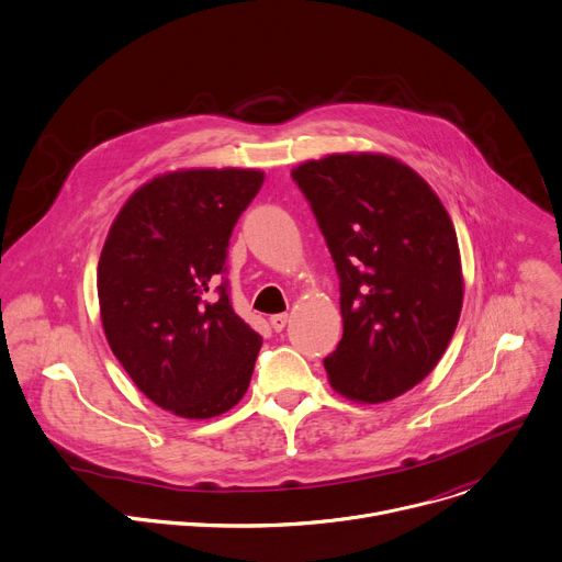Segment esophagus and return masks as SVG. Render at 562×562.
I'll return each mask as SVG.
<instances>
[{"mask_svg": "<svg viewBox=\"0 0 562 562\" xmlns=\"http://www.w3.org/2000/svg\"><path fill=\"white\" fill-rule=\"evenodd\" d=\"M286 323H289V313H278V315H271V327H273L276 331H282V329L286 327Z\"/></svg>", "mask_w": 562, "mask_h": 562, "instance_id": "esophagus-1", "label": "esophagus"}]
</instances>
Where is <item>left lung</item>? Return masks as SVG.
Returning a JSON list of instances; mask_svg holds the SVG:
<instances>
[{
  "mask_svg": "<svg viewBox=\"0 0 562 562\" xmlns=\"http://www.w3.org/2000/svg\"><path fill=\"white\" fill-rule=\"evenodd\" d=\"M340 278L342 340L325 358L331 386L386 403L442 358L462 308L453 222L434 189L382 153H334L295 167Z\"/></svg>",
  "mask_w": 562,
  "mask_h": 562,
  "instance_id": "8db88e82",
  "label": "left lung"
}]
</instances>
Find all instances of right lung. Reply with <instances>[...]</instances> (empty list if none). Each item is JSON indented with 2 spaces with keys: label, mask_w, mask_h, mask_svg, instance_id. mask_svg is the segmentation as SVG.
<instances>
[{
  "label": "right lung",
  "mask_w": 562,
  "mask_h": 562,
  "mask_svg": "<svg viewBox=\"0 0 562 562\" xmlns=\"http://www.w3.org/2000/svg\"><path fill=\"white\" fill-rule=\"evenodd\" d=\"M265 182L258 169H182L139 187L98 265L111 351L157 407L204 420L249 389L256 334L228 297L231 231Z\"/></svg>",
  "instance_id": "right-lung-1"
}]
</instances>
